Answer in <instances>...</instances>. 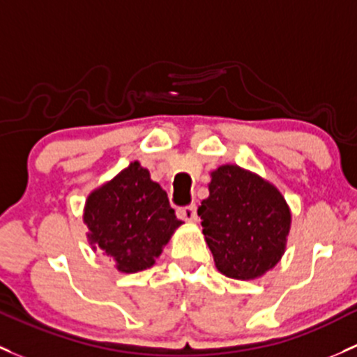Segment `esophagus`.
<instances>
[{"mask_svg": "<svg viewBox=\"0 0 357 357\" xmlns=\"http://www.w3.org/2000/svg\"><path fill=\"white\" fill-rule=\"evenodd\" d=\"M178 217H179V219L186 220V222H197V220H198L197 207H195V205H190V207L179 208L178 210Z\"/></svg>", "mask_w": 357, "mask_h": 357, "instance_id": "obj_1", "label": "esophagus"}]
</instances>
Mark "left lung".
<instances>
[{
  "label": "left lung",
  "mask_w": 357,
  "mask_h": 357,
  "mask_svg": "<svg viewBox=\"0 0 357 357\" xmlns=\"http://www.w3.org/2000/svg\"><path fill=\"white\" fill-rule=\"evenodd\" d=\"M198 215L215 267L229 279H258L286 253L291 208L279 188L257 172L236 164L213 169Z\"/></svg>",
  "instance_id": "1"
}]
</instances>
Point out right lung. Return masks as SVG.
<instances>
[{"instance_id":"1","label":"right lung","mask_w":357,"mask_h":357,"mask_svg":"<svg viewBox=\"0 0 357 357\" xmlns=\"http://www.w3.org/2000/svg\"><path fill=\"white\" fill-rule=\"evenodd\" d=\"M87 241L123 273L147 270L181 226L159 183L138 160L89 193L84 207Z\"/></svg>"}]
</instances>
